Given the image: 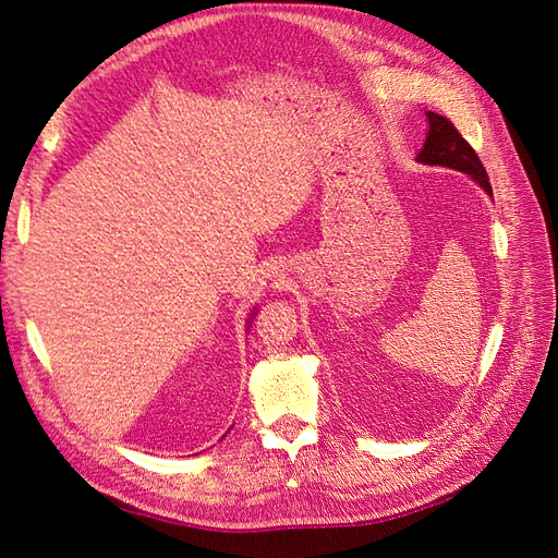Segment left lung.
<instances>
[{"mask_svg":"<svg viewBox=\"0 0 558 558\" xmlns=\"http://www.w3.org/2000/svg\"><path fill=\"white\" fill-rule=\"evenodd\" d=\"M426 116H428L430 128H428L424 148L418 150L416 160L424 165H442V167H451V170L465 172L475 179L488 195H494L492 183H488L486 170L480 156L475 154V148L461 137V132L453 128L449 118L433 111H428Z\"/></svg>","mask_w":558,"mask_h":558,"instance_id":"8db88e82","label":"left lung"}]
</instances>
